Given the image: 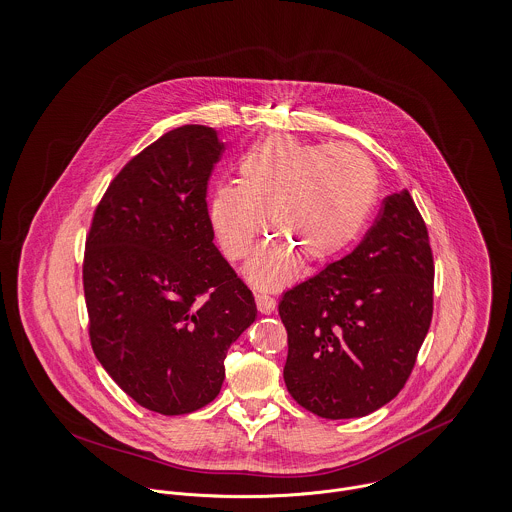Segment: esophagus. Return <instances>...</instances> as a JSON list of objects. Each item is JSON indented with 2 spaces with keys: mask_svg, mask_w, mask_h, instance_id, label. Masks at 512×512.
Listing matches in <instances>:
<instances>
[{
  "mask_svg": "<svg viewBox=\"0 0 512 512\" xmlns=\"http://www.w3.org/2000/svg\"><path fill=\"white\" fill-rule=\"evenodd\" d=\"M255 304H257V310L261 314H271L277 308V300L273 296H269V294H263V292L255 294Z\"/></svg>",
  "mask_w": 512,
  "mask_h": 512,
  "instance_id": "34e87169",
  "label": "esophagus"
}]
</instances>
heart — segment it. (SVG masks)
<instances>
[{"mask_svg": "<svg viewBox=\"0 0 512 512\" xmlns=\"http://www.w3.org/2000/svg\"><path fill=\"white\" fill-rule=\"evenodd\" d=\"M237 184L214 190L212 231L229 261L249 255L265 229L271 237L245 275L259 288H279L298 275L300 259L326 263L359 235L377 200V171L351 145L302 143L275 135L255 145L237 167Z\"/></svg>", "mask_w": 512, "mask_h": 512, "instance_id": "b5f03b06", "label": "heart"}]
</instances>
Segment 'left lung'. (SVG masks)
Masks as SVG:
<instances>
[{
	"label": "left lung",
	"mask_w": 512,
	"mask_h": 512,
	"mask_svg": "<svg viewBox=\"0 0 512 512\" xmlns=\"http://www.w3.org/2000/svg\"><path fill=\"white\" fill-rule=\"evenodd\" d=\"M432 312L428 229L402 190L349 255L284 292L288 393L330 420L375 412L408 381Z\"/></svg>",
	"instance_id": "1"
}]
</instances>
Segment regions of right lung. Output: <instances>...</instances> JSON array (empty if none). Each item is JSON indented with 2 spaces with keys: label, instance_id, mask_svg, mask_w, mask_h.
Here are the masks:
<instances>
[{
  "label": "right lung",
  "instance_id": "1",
  "mask_svg": "<svg viewBox=\"0 0 512 512\" xmlns=\"http://www.w3.org/2000/svg\"><path fill=\"white\" fill-rule=\"evenodd\" d=\"M222 153L212 127L165 133L117 172L86 235L92 349L127 397L165 416L220 395L229 345L257 316L208 218Z\"/></svg>",
  "mask_w": 512,
  "mask_h": 512
}]
</instances>
